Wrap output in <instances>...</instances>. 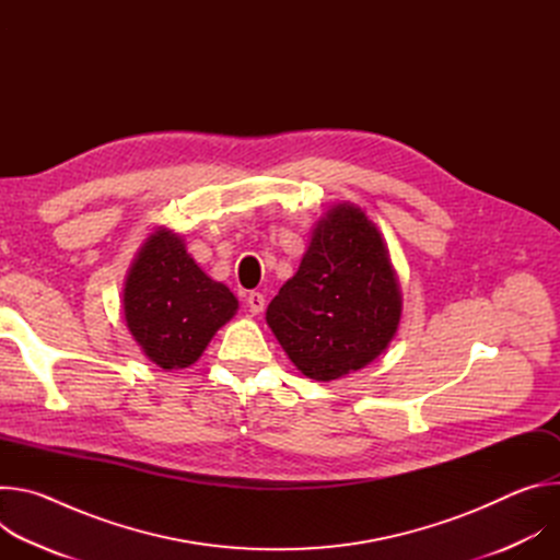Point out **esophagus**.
<instances>
[{"label": "esophagus", "mask_w": 560, "mask_h": 560, "mask_svg": "<svg viewBox=\"0 0 560 560\" xmlns=\"http://www.w3.org/2000/svg\"><path fill=\"white\" fill-rule=\"evenodd\" d=\"M246 301H248V310H250L253 314H259V312H264L266 299H264V294H261V292H250Z\"/></svg>", "instance_id": "esophagus-1"}]
</instances>
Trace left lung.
<instances>
[{
	"instance_id": "obj_1",
	"label": "left lung",
	"mask_w": 560,
	"mask_h": 560,
	"mask_svg": "<svg viewBox=\"0 0 560 560\" xmlns=\"http://www.w3.org/2000/svg\"><path fill=\"white\" fill-rule=\"evenodd\" d=\"M401 312V283L381 230L343 201L314 223L299 270L270 301L266 322L301 374L337 381L385 352Z\"/></svg>"
}]
</instances>
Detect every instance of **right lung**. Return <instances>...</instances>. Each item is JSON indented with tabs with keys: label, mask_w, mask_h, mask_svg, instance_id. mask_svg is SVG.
I'll return each instance as SVG.
<instances>
[{
	"label": "right lung",
	"mask_w": 560,
	"mask_h": 560,
	"mask_svg": "<svg viewBox=\"0 0 560 560\" xmlns=\"http://www.w3.org/2000/svg\"><path fill=\"white\" fill-rule=\"evenodd\" d=\"M126 328L159 368H190L238 310L236 296L208 277L184 236L156 225L137 250L124 281Z\"/></svg>",
	"instance_id": "right-lung-1"
}]
</instances>
